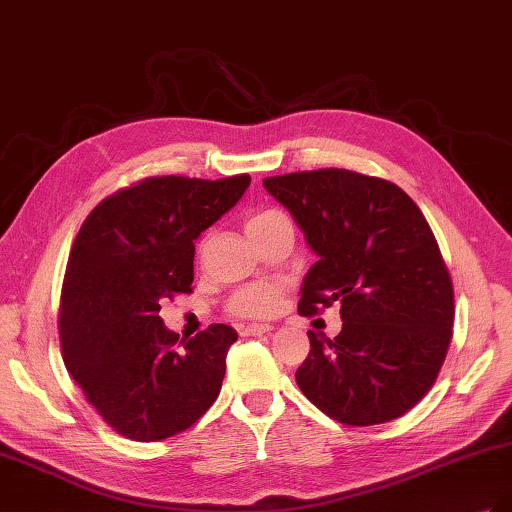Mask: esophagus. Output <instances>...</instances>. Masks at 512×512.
<instances>
[{
    "mask_svg": "<svg viewBox=\"0 0 512 512\" xmlns=\"http://www.w3.org/2000/svg\"><path fill=\"white\" fill-rule=\"evenodd\" d=\"M271 331H273L271 324L252 322V324H247V327L243 329V335H265V333H271Z\"/></svg>",
    "mask_w": 512,
    "mask_h": 512,
    "instance_id": "esophagus-1",
    "label": "esophagus"
}]
</instances>
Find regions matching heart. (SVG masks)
<instances>
[{
    "label": "heart",
    "mask_w": 512,
    "mask_h": 512,
    "mask_svg": "<svg viewBox=\"0 0 512 512\" xmlns=\"http://www.w3.org/2000/svg\"><path fill=\"white\" fill-rule=\"evenodd\" d=\"M282 211L275 209H265V211H256L245 222L247 235H254L256 230L265 228L273 220L282 218ZM282 301V288L275 284H252L245 286L239 292L232 294V299L228 303L230 314L241 316V318H262L273 314L277 305Z\"/></svg>",
    "instance_id": "heart-1"
}]
</instances>
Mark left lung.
<instances>
[{"label": "left lung", "instance_id": "left-lung-1", "mask_svg": "<svg viewBox=\"0 0 512 512\" xmlns=\"http://www.w3.org/2000/svg\"><path fill=\"white\" fill-rule=\"evenodd\" d=\"M318 254L299 314L335 301L344 327L309 331L297 384L316 408L352 427L389 423L436 382L453 337V282L436 237L399 185L346 168L262 179Z\"/></svg>", "mask_w": 512, "mask_h": 512}]
</instances>
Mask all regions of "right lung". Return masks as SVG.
Segmentation results:
<instances>
[{"label":"right lung","mask_w":512,"mask_h":512,"mask_svg":"<svg viewBox=\"0 0 512 512\" xmlns=\"http://www.w3.org/2000/svg\"><path fill=\"white\" fill-rule=\"evenodd\" d=\"M250 181L147 177L106 196L72 243L59 303L61 356L123 438L177 436L220 395L237 331L211 324L179 342L164 327L160 303L192 292L194 241Z\"/></svg>","instance_id":"1"}]
</instances>
